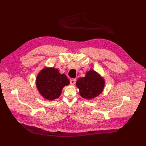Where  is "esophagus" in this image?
<instances>
[{
    "label": "esophagus",
    "mask_w": 146,
    "mask_h": 146,
    "mask_svg": "<svg viewBox=\"0 0 146 146\" xmlns=\"http://www.w3.org/2000/svg\"><path fill=\"white\" fill-rule=\"evenodd\" d=\"M75 82H76V80L75 79H70V84L71 85H74L75 84Z\"/></svg>",
    "instance_id": "1"
}]
</instances>
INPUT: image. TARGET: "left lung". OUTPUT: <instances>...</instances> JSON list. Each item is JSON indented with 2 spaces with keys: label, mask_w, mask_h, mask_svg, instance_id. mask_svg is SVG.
I'll use <instances>...</instances> for the list:
<instances>
[{
  "label": "left lung",
  "mask_w": 146,
  "mask_h": 146,
  "mask_svg": "<svg viewBox=\"0 0 146 146\" xmlns=\"http://www.w3.org/2000/svg\"><path fill=\"white\" fill-rule=\"evenodd\" d=\"M76 85L82 98L92 99L102 93L105 81L96 72L90 70L86 73L85 77L80 78L77 80Z\"/></svg>",
  "instance_id": "obj_1"
}]
</instances>
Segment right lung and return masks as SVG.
<instances>
[{"label": "right lung", "mask_w": 146, "mask_h": 146, "mask_svg": "<svg viewBox=\"0 0 146 146\" xmlns=\"http://www.w3.org/2000/svg\"><path fill=\"white\" fill-rule=\"evenodd\" d=\"M69 84L65 74H60L57 69L47 68L41 70L36 79V86L40 93L47 100L58 98L62 90Z\"/></svg>", "instance_id": "1"}]
</instances>
